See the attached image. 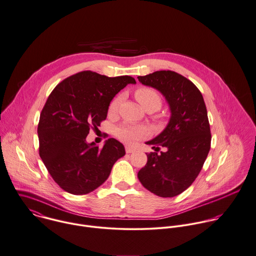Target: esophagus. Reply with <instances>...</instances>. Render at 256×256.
I'll return each instance as SVG.
<instances>
[{"label": "esophagus", "instance_id": "obj_1", "mask_svg": "<svg viewBox=\"0 0 256 256\" xmlns=\"http://www.w3.org/2000/svg\"><path fill=\"white\" fill-rule=\"evenodd\" d=\"M136 150L132 148V146H126V154H132V152H134Z\"/></svg>", "mask_w": 256, "mask_h": 256}]
</instances>
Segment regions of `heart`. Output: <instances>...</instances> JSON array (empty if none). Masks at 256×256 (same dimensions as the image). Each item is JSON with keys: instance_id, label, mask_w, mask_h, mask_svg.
<instances>
[{"instance_id": "obj_1", "label": "heart", "mask_w": 256, "mask_h": 256, "mask_svg": "<svg viewBox=\"0 0 256 256\" xmlns=\"http://www.w3.org/2000/svg\"><path fill=\"white\" fill-rule=\"evenodd\" d=\"M134 96L144 110L154 108V110H156L162 106V98L160 94L152 88L140 86L136 88V90L134 92ZM120 102H122L120 96L114 98L108 106V112L110 114L116 112ZM148 134V130L144 126H136L132 124H124L118 128H116V136L120 140L128 144H134L138 140L146 136Z\"/></svg>"}]
</instances>
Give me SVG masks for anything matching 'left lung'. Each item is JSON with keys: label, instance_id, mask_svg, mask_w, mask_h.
<instances>
[{"label": "left lung", "instance_id": "1", "mask_svg": "<svg viewBox=\"0 0 256 256\" xmlns=\"http://www.w3.org/2000/svg\"><path fill=\"white\" fill-rule=\"evenodd\" d=\"M140 82L158 90L166 98L170 118L166 128L146 142L154 152L138 174L142 184L162 198L180 194L196 180L210 150L206 106L196 84L172 70L138 76ZM160 146L167 150L156 152Z\"/></svg>", "mask_w": 256, "mask_h": 256}]
</instances>
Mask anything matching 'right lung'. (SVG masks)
I'll return each instance as SVG.
<instances>
[{
	"label": "right lung",
	"mask_w": 256,
	"mask_h": 256,
	"mask_svg": "<svg viewBox=\"0 0 256 256\" xmlns=\"http://www.w3.org/2000/svg\"><path fill=\"white\" fill-rule=\"evenodd\" d=\"M128 84H136L134 78L84 70L64 80L48 98L38 126V152L52 180L66 192H92L126 154L124 144L114 138L100 148L86 142V136L90 128L106 118L112 100Z\"/></svg>",
	"instance_id": "obj_1"
}]
</instances>
